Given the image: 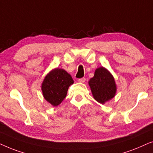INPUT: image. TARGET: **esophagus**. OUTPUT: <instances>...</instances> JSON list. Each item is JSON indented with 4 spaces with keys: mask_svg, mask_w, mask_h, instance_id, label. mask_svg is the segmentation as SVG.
I'll return each instance as SVG.
<instances>
[{
    "mask_svg": "<svg viewBox=\"0 0 153 153\" xmlns=\"http://www.w3.org/2000/svg\"><path fill=\"white\" fill-rule=\"evenodd\" d=\"M78 82H85V81H86V79H85V78H80L78 79Z\"/></svg>",
    "mask_w": 153,
    "mask_h": 153,
    "instance_id": "34e87169",
    "label": "esophagus"
}]
</instances>
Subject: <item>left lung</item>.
I'll return each mask as SVG.
<instances>
[{
    "mask_svg": "<svg viewBox=\"0 0 153 153\" xmlns=\"http://www.w3.org/2000/svg\"><path fill=\"white\" fill-rule=\"evenodd\" d=\"M94 99L100 103H105L115 97L117 87L115 79L104 67L96 69L94 75L89 81Z\"/></svg>",
    "mask_w": 153,
    "mask_h": 153,
    "instance_id": "obj_1",
    "label": "left lung"
}]
</instances>
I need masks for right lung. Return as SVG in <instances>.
<instances>
[{
	"label": "right lung",
	"instance_id": "right-lung-1",
	"mask_svg": "<svg viewBox=\"0 0 153 153\" xmlns=\"http://www.w3.org/2000/svg\"><path fill=\"white\" fill-rule=\"evenodd\" d=\"M73 80L70 74L61 68H54L45 78L41 89L45 99L52 105L57 106L66 97L70 85Z\"/></svg>",
	"mask_w": 153,
	"mask_h": 153
}]
</instances>
